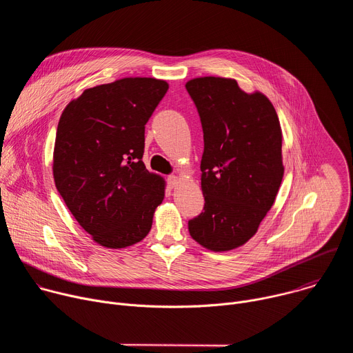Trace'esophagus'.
<instances>
[{"instance_id": "esophagus-1", "label": "esophagus", "mask_w": 353, "mask_h": 353, "mask_svg": "<svg viewBox=\"0 0 353 353\" xmlns=\"http://www.w3.org/2000/svg\"><path fill=\"white\" fill-rule=\"evenodd\" d=\"M179 183H180V179H179L177 176H174V174L168 176V184H169L172 188L177 187V184H179Z\"/></svg>"}]
</instances>
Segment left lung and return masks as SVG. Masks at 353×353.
<instances>
[{"instance_id": "8db88e82", "label": "left lung", "mask_w": 353, "mask_h": 353, "mask_svg": "<svg viewBox=\"0 0 353 353\" xmlns=\"http://www.w3.org/2000/svg\"><path fill=\"white\" fill-rule=\"evenodd\" d=\"M185 89L204 131L205 199L188 232L211 251H229L256 234L274 205L285 170L279 119L265 94L245 93L236 79L194 78Z\"/></svg>"}]
</instances>
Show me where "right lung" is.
Wrapping results in <instances>:
<instances>
[{"mask_svg":"<svg viewBox=\"0 0 353 353\" xmlns=\"http://www.w3.org/2000/svg\"><path fill=\"white\" fill-rule=\"evenodd\" d=\"M168 89L162 79L123 78L83 90L60 117L54 183L100 245H132L152 228L166 183L142 162L145 124Z\"/></svg>","mask_w":353,"mask_h":353,"instance_id":"1","label":"right lung"}]
</instances>
